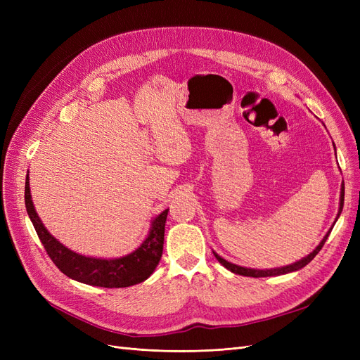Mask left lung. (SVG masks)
<instances>
[{
    "mask_svg": "<svg viewBox=\"0 0 360 360\" xmlns=\"http://www.w3.org/2000/svg\"><path fill=\"white\" fill-rule=\"evenodd\" d=\"M342 207H344V183H342V188H341V202H340V212H338V216H336V217H340V214H341V212H342ZM330 231H332V228H330V230H329V233L324 236V238H323V240L320 242V245H319L317 248H315V249L312 250V252H311L308 257L302 258L300 261H297V263L290 264V266H285V267H281V269H271V270H255V269H246V267H240V266L233 264V263H228L226 259H224L222 257H219V255H217L216 252H213V254H214L216 259L219 261V263H221L224 267H226L228 270H231L233 274H237V275H243V276H250V278L278 276V275L290 274V271H296V270H299V269H302V267L307 266L308 263H311V261L314 259V257L320 252V249L323 248V245L326 243V240H328V237H329Z\"/></svg>",
    "mask_w": 360,
    "mask_h": 360,
    "instance_id": "8db88e82",
    "label": "left lung"
}]
</instances>
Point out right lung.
<instances>
[{
	"label": "right lung",
	"instance_id": "obj_1",
	"mask_svg": "<svg viewBox=\"0 0 360 360\" xmlns=\"http://www.w3.org/2000/svg\"><path fill=\"white\" fill-rule=\"evenodd\" d=\"M25 207L30 219L36 228L43 248L46 249L49 258L53 261L64 275L94 287L123 288L139 284L153 274L159 264L163 250V236H165V222L168 209L163 210L151 224L148 237L135 252L115 259L90 258L73 252L63 246L56 237H52L34 210L30 193V180H25Z\"/></svg>",
	"mask_w": 360,
	"mask_h": 360
}]
</instances>
